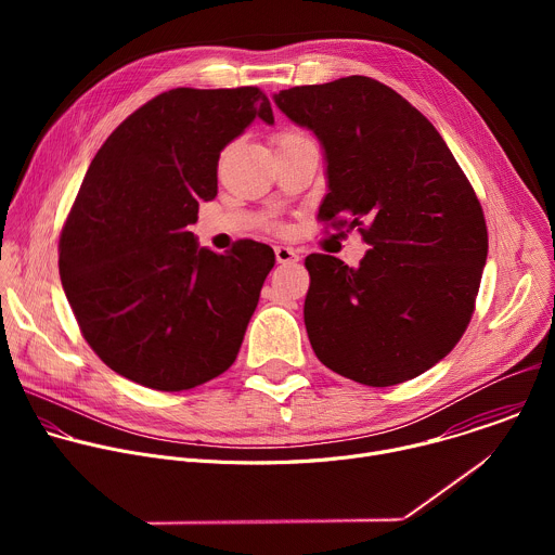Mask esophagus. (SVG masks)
Instances as JSON below:
<instances>
[{
  "mask_svg": "<svg viewBox=\"0 0 555 555\" xmlns=\"http://www.w3.org/2000/svg\"><path fill=\"white\" fill-rule=\"evenodd\" d=\"M274 257L279 263H294L298 261V253L294 248H287V246H276L274 248Z\"/></svg>",
  "mask_w": 555,
  "mask_h": 555,
  "instance_id": "34e87169",
  "label": "esophagus"
}]
</instances>
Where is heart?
I'll return each mask as SVG.
<instances>
[{"label":"heart","instance_id":"1","mask_svg":"<svg viewBox=\"0 0 555 555\" xmlns=\"http://www.w3.org/2000/svg\"><path fill=\"white\" fill-rule=\"evenodd\" d=\"M296 135H302V133H298V131H283L281 135H276V142L285 140V138H296Z\"/></svg>","mask_w":555,"mask_h":555}]
</instances>
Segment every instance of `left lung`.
Returning a JSON list of instances; mask_svg holds the SVG:
<instances>
[{"instance_id":"8db88e82","label":"left lung","mask_w":555,"mask_h":555,"mask_svg":"<svg viewBox=\"0 0 555 555\" xmlns=\"http://www.w3.org/2000/svg\"><path fill=\"white\" fill-rule=\"evenodd\" d=\"M325 149L319 221L358 228V268L309 255L305 330L327 369L366 386L413 379L469 325L488 257L481 202L433 122L369 76L274 94Z\"/></svg>"}]
</instances>
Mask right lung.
Here are the masks:
<instances>
[{"instance_id": "1", "label": "right lung", "mask_w": 555, "mask_h": 555, "mask_svg": "<svg viewBox=\"0 0 555 555\" xmlns=\"http://www.w3.org/2000/svg\"><path fill=\"white\" fill-rule=\"evenodd\" d=\"M274 114L259 88L157 94L94 155L63 223L59 274L74 319L118 375L189 390L234 362L274 250L199 248L189 223L217 195L221 149Z\"/></svg>"}]
</instances>
